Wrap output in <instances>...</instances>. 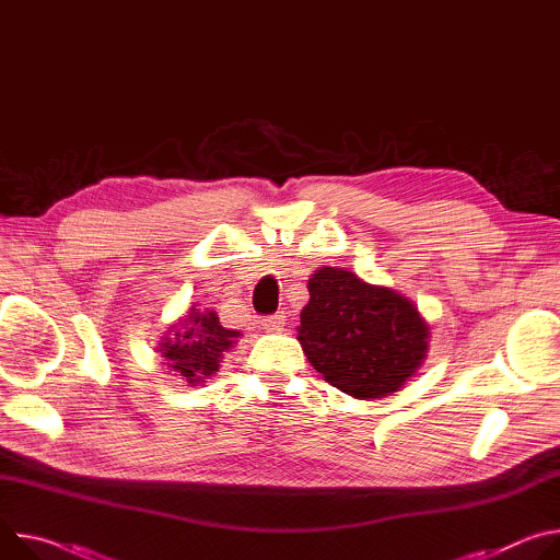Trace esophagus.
<instances>
[{"label":"esophagus","instance_id":"esophagus-1","mask_svg":"<svg viewBox=\"0 0 560 560\" xmlns=\"http://www.w3.org/2000/svg\"><path fill=\"white\" fill-rule=\"evenodd\" d=\"M260 327L267 329V331H282V327H284V316H282V314L267 316V318L260 320Z\"/></svg>","mask_w":560,"mask_h":560}]
</instances>
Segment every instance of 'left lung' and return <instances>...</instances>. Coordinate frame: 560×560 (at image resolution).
Instances as JSON below:
<instances>
[{"mask_svg":"<svg viewBox=\"0 0 560 560\" xmlns=\"http://www.w3.org/2000/svg\"><path fill=\"white\" fill-rule=\"evenodd\" d=\"M306 287L298 340L329 385L366 400L398 392L413 376L429 327L407 298L336 267L318 269Z\"/></svg>","mask_w":560,"mask_h":560,"instance_id":"obj_1","label":"left lung"}]
</instances>
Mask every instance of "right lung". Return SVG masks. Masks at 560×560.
Returning a JSON list of instances; mask_svg holds the SVG:
<instances>
[{"mask_svg":"<svg viewBox=\"0 0 560 560\" xmlns=\"http://www.w3.org/2000/svg\"><path fill=\"white\" fill-rule=\"evenodd\" d=\"M171 331V338H164L158 351L175 376L196 387L215 374L222 353L240 338V331L220 325L215 312H200V308H191V314L173 325Z\"/></svg>","mask_w":560,"mask_h":560,"instance_id":"obj_1","label":"right lung"}]
</instances>
